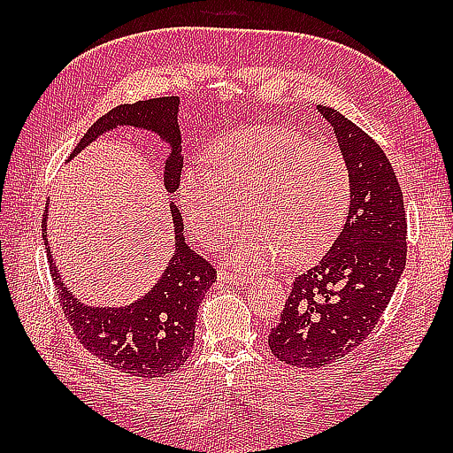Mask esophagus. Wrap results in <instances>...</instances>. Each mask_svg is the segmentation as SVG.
I'll return each mask as SVG.
<instances>
[{
  "label": "esophagus",
  "instance_id": "obj_1",
  "mask_svg": "<svg viewBox=\"0 0 453 453\" xmlns=\"http://www.w3.org/2000/svg\"><path fill=\"white\" fill-rule=\"evenodd\" d=\"M218 280H219V282H232V284H237V286H245V284L251 282V278L243 276V274H237V273L219 271V273H218Z\"/></svg>",
  "mask_w": 453,
  "mask_h": 453
}]
</instances>
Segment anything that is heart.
Here are the masks:
<instances>
[{
	"label": "heart",
	"instance_id": "b5f03b06",
	"mask_svg": "<svg viewBox=\"0 0 453 453\" xmlns=\"http://www.w3.org/2000/svg\"><path fill=\"white\" fill-rule=\"evenodd\" d=\"M211 167H190L179 180V204L190 232L218 247L243 206L247 226L227 249L229 263L257 271L310 261L323 253L346 216L350 173L342 153L286 127H255L221 138Z\"/></svg>",
	"mask_w": 453,
	"mask_h": 453
}]
</instances>
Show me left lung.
I'll list each match as a JSON object with an SVG mask.
<instances>
[{
	"label": "left lung",
	"instance_id": "obj_1",
	"mask_svg": "<svg viewBox=\"0 0 453 453\" xmlns=\"http://www.w3.org/2000/svg\"><path fill=\"white\" fill-rule=\"evenodd\" d=\"M350 173L342 232L296 276L280 323L268 334L278 360L321 368L354 350L378 325L407 265L403 192L386 153L339 111L317 104Z\"/></svg>",
	"mask_w": 453,
	"mask_h": 453
}]
</instances>
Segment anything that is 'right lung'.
I'll list each match as a JSON object with an SVG mask.
<instances>
[{"label":"right lung","instance_id":"add662e5","mask_svg":"<svg viewBox=\"0 0 453 453\" xmlns=\"http://www.w3.org/2000/svg\"><path fill=\"white\" fill-rule=\"evenodd\" d=\"M179 97L138 101L109 111L75 146L72 161L80 151L104 134L119 128L150 132L167 148L163 159V187L167 195L179 188L185 165L182 134L179 127ZM173 221V257L161 276L138 300L127 305H88L65 286L48 243V204L42 219V237L48 265L58 297L81 344L124 375L151 380L179 370L195 344L200 302L216 282V271L185 242V226L177 204L169 200Z\"/></svg>","mask_w":453,"mask_h":453}]
</instances>
